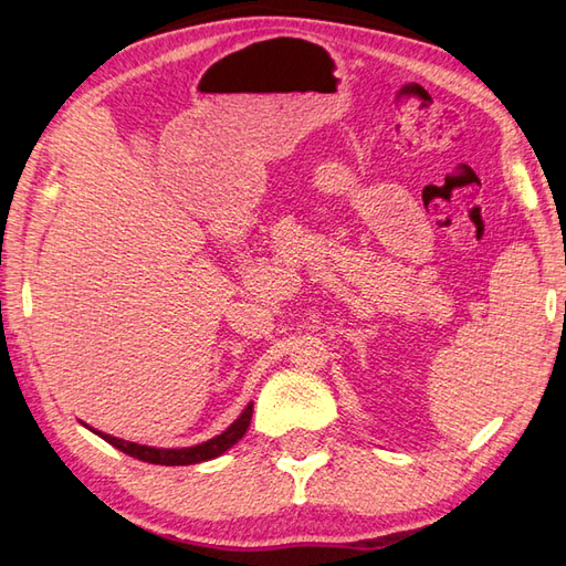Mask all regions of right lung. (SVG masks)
I'll use <instances>...</instances> for the list:
<instances>
[{
  "mask_svg": "<svg viewBox=\"0 0 566 566\" xmlns=\"http://www.w3.org/2000/svg\"><path fill=\"white\" fill-rule=\"evenodd\" d=\"M250 418H252V403L245 408L240 418L231 428H226L221 436H216L207 442L195 444V448H179V450H163V448H148V444H138V442H128V440H118L112 436H104V432H97L99 438H104L109 444H114L116 450H122L130 457H136V460L143 462H150V464H165V467H179V464H197V462H207L213 460V457L223 454L228 448H233V444L245 436V430L250 426Z\"/></svg>",
  "mask_w": 566,
  "mask_h": 566,
  "instance_id": "1",
  "label": "right lung"
}]
</instances>
